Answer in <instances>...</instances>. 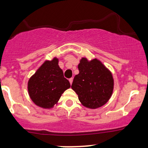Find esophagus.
I'll list each match as a JSON object with an SVG mask.
<instances>
[{
    "mask_svg": "<svg viewBox=\"0 0 148 148\" xmlns=\"http://www.w3.org/2000/svg\"><path fill=\"white\" fill-rule=\"evenodd\" d=\"M69 83H70V84H72V81H73L72 78H70V79H69Z\"/></svg>",
    "mask_w": 148,
    "mask_h": 148,
    "instance_id": "1",
    "label": "esophagus"
}]
</instances>
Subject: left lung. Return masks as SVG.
I'll use <instances>...</instances> for the list:
<instances>
[{"mask_svg": "<svg viewBox=\"0 0 148 148\" xmlns=\"http://www.w3.org/2000/svg\"><path fill=\"white\" fill-rule=\"evenodd\" d=\"M72 89L83 106L95 109L108 102L113 94L114 80L111 71L98 59L82 58L78 65Z\"/></svg>", "mask_w": 148, "mask_h": 148, "instance_id": "left-lung-1", "label": "left lung"}]
</instances>
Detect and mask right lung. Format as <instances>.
Here are the masks:
<instances>
[{
  "label": "right lung",
  "instance_id": "add662e5",
  "mask_svg": "<svg viewBox=\"0 0 148 148\" xmlns=\"http://www.w3.org/2000/svg\"><path fill=\"white\" fill-rule=\"evenodd\" d=\"M70 88L58 65V58L45 60L28 80V91L33 103L40 108L50 109L57 104L62 94Z\"/></svg>",
  "mask_w": 148,
  "mask_h": 148
}]
</instances>
